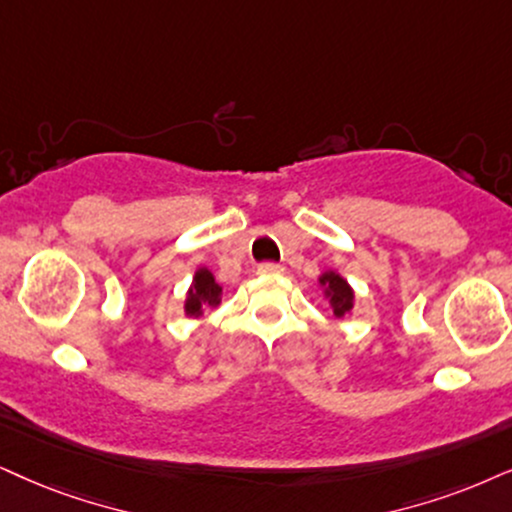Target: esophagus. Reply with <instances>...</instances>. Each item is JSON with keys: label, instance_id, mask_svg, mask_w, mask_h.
<instances>
[{"label": "esophagus", "instance_id": "34e87169", "mask_svg": "<svg viewBox=\"0 0 512 512\" xmlns=\"http://www.w3.org/2000/svg\"><path fill=\"white\" fill-rule=\"evenodd\" d=\"M260 274H283V264H276V262H262L260 267H257Z\"/></svg>", "mask_w": 512, "mask_h": 512}]
</instances>
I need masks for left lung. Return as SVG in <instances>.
Returning a JSON list of instances; mask_svg holds the SVG:
<instances>
[{
    "label": "left lung",
    "instance_id": "left-lung-1",
    "mask_svg": "<svg viewBox=\"0 0 512 512\" xmlns=\"http://www.w3.org/2000/svg\"><path fill=\"white\" fill-rule=\"evenodd\" d=\"M321 283H326L328 297H331V302H333L335 316H342L345 312H349V309H352L354 293H352V288L347 286L345 278H340L338 274H333V271H331V274L321 276Z\"/></svg>",
    "mask_w": 512,
    "mask_h": 512
}]
</instances>
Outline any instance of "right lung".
Segmentation results:
<instances>
[{"label":"right lung","instance_id":"right-lung-1","mask_svg":"<svg viewBox=\"0 0 512 512\" xmlns=\"http://www.w3.org/2000/svg\"><path fill=\"white\" fill-rule=\"evenodd\" d=\"M219 293H222V288L215 283V276L208 269H200L193 278V288L189 290L186 314L200 316L203 314V304H219Z\"/></svg>","mask_w":512,"mask_h":512}]
</instances>
